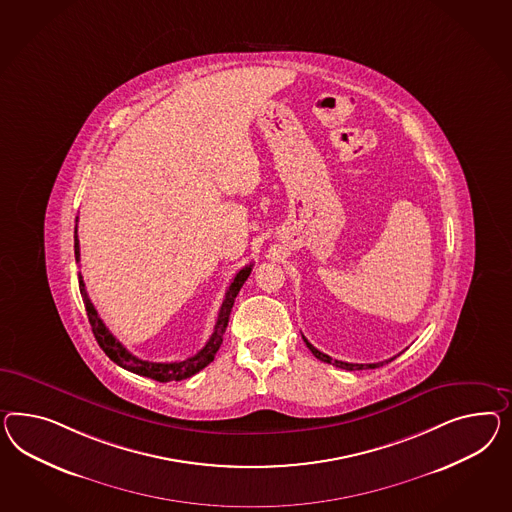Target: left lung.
Listing matches in <instances>:
<instances>
[{"label":"left lung","mask_w":512,"mask_h":512,"mask_svg":"<svg viewBox=\"0 0 512 512\" xmlns=\"http://www.w3.org/2000/svg\"><path fill=\"white\" fill-rule=\"evenodd\" d=\"M305 345L307 348L313 352V356L317 358V360L324 361V363H332L335 367H339V369H346V371H361V369H376V367H382V365H386L389 361L395 360V358H391V360L380 361V363H367V365H363V363H346V361L332 360L328 354H324V352H320L317 350L315 346L311 345L307 339H305Z\"/></svg>","instance_id":"left-lung-1"}]
</instances>
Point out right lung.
<instances>
[{"label":"right lung","instance_id":"obj_1","mask_svg":"<svg viewBox=\"0 0 512 512\" xmlns=\"http://www.w3.org/2000/svg\"><path fill=\"white\" fill-rule=\"evenodd\" d=\"M78 221V218H76ZM74 257H76V263H80V240H78V225L74 227ZM251 268L253 264L244 266L235 279L231 281L229 289L225 292V298H223V304L220 307V313H218V320H216V326H214V333L210 335V339L207 341V345L203 346L195 356L188 358L184 361H173V363H154V361L139 360L136 356H132L125 346L121 345L110 330L106 328V324L102 322V318L98 317L97 309L95 305L91 304L87 291H85V283H83L82 276L78 274L80 279V292H82L83 305H85V311H87V318H89V324L93 328L95 333V339H97L100 348L106 352V356L111 361H115L119 367H123L130 373L139 374V376H147L152 378L156 382H179L184 378H190L195 373H199L201 369H205L210 361H214V356L218 352V348L221 346L223 341V333L227 328V322H229V315H231V309L235 305L236 294L242 289V285L246 283L249 274H251Z\"/></svg>","mask_w":512,"mask_h":512}]
</instances>
